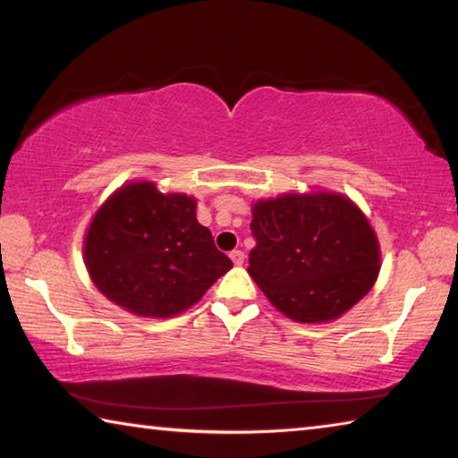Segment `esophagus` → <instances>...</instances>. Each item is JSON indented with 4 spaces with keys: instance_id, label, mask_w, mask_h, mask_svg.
I'll return each instance as SVG.
<instances>
[{
    "instance_id": "1",
    "label": "esophagus",
    "mask_w": 458,
    "mask_h": 458,
    "mask_svg": "<svg viewBox=\"0 0 458 458\" xmlns=\"http://www.w3.org/2000/svg\"><path fill=\"white\" fill-rule=\"evenodd\" d=\"M230 259H232V262H234L236 267H240L244 262V252L242 250H232L230 252Z\"/></svg>"
}]
</instances>
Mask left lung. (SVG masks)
<instances>
[{"instance_id": "left-lung-1", "label": "left lung", "mask_w": 458, "mask_h": 458, "mask_svg": "<svg viewBox=\"0 0 458 458\" xmlns=\"http://www.w3.org/2000/svg\"><path fill=\"white\" fill-rule=\"evenodd\" d=\"M248 275L297 323L337 319L371 291L379 242L358 204L337 191L283 193L252 206Z\"/></svg>"}]
</instances>
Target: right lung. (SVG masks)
<instances>
[{
  "instance_id": "add662e5",
  "label": "right lung",
  "mask_w": 458,
  "mask_h": 458,
  "mask_svg": "<svg viewBox=\"0 0 458 458\" xmlns=\"http://www.w3.org/2000/svg\"><path fill=\"white\" fill-rule=\"evenodd\" d=\"M196 198L153 182L123 183L92 216L82 257L97 289L137 317L188 311L232 260L196 218Z\"/></svg>"
}]
</instances>
